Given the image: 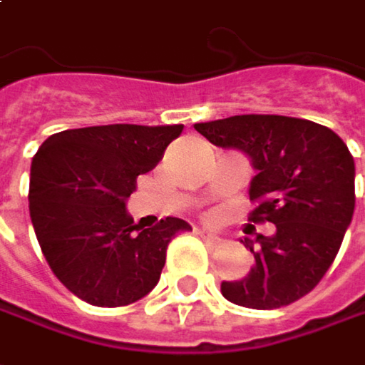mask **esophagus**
<instances>
[{
    "label": "esophagus",
    "instance_id": "34e87169",
    "mask_svg": "<svg viewBox=\"0 0 365 365\" xmlns=\"http://www.w3.org/2000/svg\"><path fill=\"white\" fill-rule=\"evenodd\" d=\"M197 236H199V238H203V240H205L207 245H217V242H220V238H217V236H215L213 232H210L207 228L197 230Z\"/></svg>",
    "mask_w": 365,
    "mask_h": 365
}]
</instances>
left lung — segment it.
<instances>
[{
	"label": "left lung",
	"instance_id": "8db88e82",
	"mask_svg": "<svg viewBox=\"0 0 365 365\" xmlns=\"http://www.w3.org/2000/svg\"><path fill=\"white\" fill-rule=\"evenodd\" d=\"M213 145L242 150L257 168L248 222L275 234L245 238L255 267L240 282H224L232 304L273 310L312 292L337 257L356 207V164L329 127L282 115H236L197 123Z\"/></svg>",
	"mask_w": 365,
	"mask_h": 365
}]
</instances>
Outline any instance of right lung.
<instances>
[{
	"instance_id": "obj_1",
	"label": "right lung",
	"mask_w": 365,
	"mask_h": 365,
	"mask_svg": "<svg viewBox=\"0 0 365 365\" xmlns=\"http://www.w3.org/2000/svg\"><path fill=\"white\" fill-rule=\"evenodd\" d=\"M182 125H98L46 139L30 166V220L55 277L101 308L150 294L166 248L191 226L180 217L139 228L125 210L137 176L158 166Z\"/></svg>"
}]
</instances>
